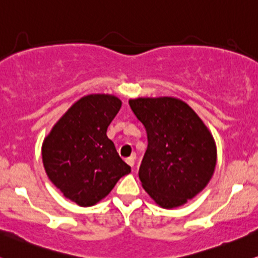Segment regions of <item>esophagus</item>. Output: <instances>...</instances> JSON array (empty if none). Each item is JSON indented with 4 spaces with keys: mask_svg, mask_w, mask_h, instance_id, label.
Returning a JSON list of instances; mask_svg holds the SVG:
<instances>
[{
    "mask_svg": "<svg viewBox=\"0 0 258 258\" xmlns=\"http://www.w3.org/2000/svg\"><path fill=\"white\" fill-rule=\"evenodd\" d=\"M125 162L129 164L130 167H134V164H135V155H132V156H130V157L126 158Z\"/></svg>",
    "mask_w": 258,
    "mask_h": 258,
    "instance_id": "34e87169",
    "label": "esophagus"
}]
</instances>
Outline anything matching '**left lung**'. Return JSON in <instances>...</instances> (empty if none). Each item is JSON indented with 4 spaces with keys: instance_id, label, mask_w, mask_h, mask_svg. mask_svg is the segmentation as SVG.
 Returning <instances> with one entry per match:
<instances>
[{
    "instance_id": "8db88e82",
    "label": "left lung",
    "mask_w": 258,
    "mask_h": 258,
    "mask_svg": "<svg viewBox=\"0 0 258 258\" xmlns=\"http://www.w3.org/2000/svg\"><path fill=\"white\" fill-rule=\"evenodd\" d=\"M147 134L139 178L156 204L178 207L195 198L212 178L216 144L198 114L174 97L129 101Z\"/></svg>"
}]
</instances>
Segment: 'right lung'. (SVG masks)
Masks as SVG:
<instances>
[{
	"instance_id": "add662e5",
	"label": "right lung",
	"mask_w": 258,
	"mask_h": 258,
	"mask_svg": "<svg viewBox=\"0 0 258 258\" xmlns=\"http://www.w3.org/2000/svg\"><path fill=\"white\" fill-rule=\"evenodd\" d=\"M120 106L119 98L112 95L84 96L43 141L42 162L47 176L79 206L97 204L132 170L106 134Z\"/></svg>"
}]
</instances>
